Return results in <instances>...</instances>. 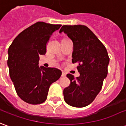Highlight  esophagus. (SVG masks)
I'll return each instance as SVG.
<instances>
[{"instance_id": "esophagus-1", "label": "esophagus", "mask_w": 126, "mask_h": 126, "mask_svg": "<svg viewBox=\"0 0 126 126\" xmlns=\"http://www.w3.org/2000/svg\"><path fill=\"white\" fill-rule=\"evenodd\" d=\"M62 77H66V74H65L64 73H62Z\"/></svg>"}]
</instances>
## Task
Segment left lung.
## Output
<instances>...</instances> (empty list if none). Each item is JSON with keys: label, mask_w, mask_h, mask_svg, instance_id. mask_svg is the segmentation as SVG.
<instances>
[{"label": "left lung", "mask_w": 126, "mask_h": 126, "mask_svg": "<svg viewBox=\"0 0 126 126\" xmlns=\"http://www.w3.org/2000/svg\"><path fill=\"white\" fill-rule=\"evenodd\" d=\"M73 43L72 62L77 64L80 76L68 74L70 84L63 91L65 102L72 107H84L92 103L102 87L108 73L109 58L104 45L85 26H63Z\"/></svg>", "instance_id": "left-lung-1"}]
</instances>
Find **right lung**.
<instances>
[{
  "instance_id": "obj_1",
  "label": "right lung",
  "mask_w": 126,
  "mask_h": 126,
  "mask_svg": "<svg viewBox=\"0 0 126 126\" xmlns=\"http://www.w3.org/2000/svg\"><path fill=\"white\" fill-rule=\"evenodd\" d=\"M60 27L36 22L19 34L9 47V75L19 97L27 103L45 101L50 85L61 76L58 68L39 66V56L46 53L49 37Z\"/></svg>"
}]
</instances>
